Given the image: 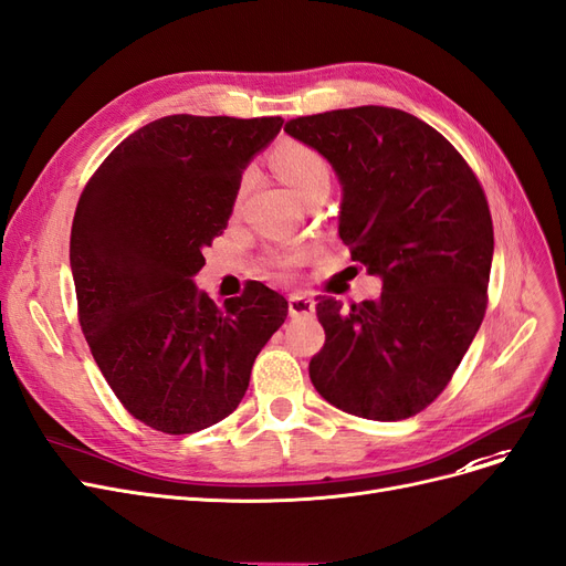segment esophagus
I'll return each instance as SVG.
<instances>
[{"label":"esophagus","mask_w":566,"mask_h":566,"mask_svg":"<svg viewBox=\"0 0 566 566\" xmlns=\"http://www.w3.org/2000/svg\"><path fill=\"white\" fill-rule=\"evenodd\" d=\"M287 311H290V316H314V311H316V302L311 300V297H306V295H290V300H287Z\"/></svg>","instance_id":"1"}]
</instances>
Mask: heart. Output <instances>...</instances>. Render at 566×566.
Listing matches in <instances>:
<instances>
[{"instance_id":"1","label":"heart","mask_w":566,"mask_h":566,"mask_svg":"<svg viewBox=\"0 0 566 566\" xmlns=\"http://www.w3.org/2000/svg\"><path fill=\"white\" fill-rule=\"evenodd\" d=\"M271 166L279 178L304 201L311 191L329 189V164L323 154L297 140H283L271 151ZM304 260L302 250H271L266 255V266L271 269H295Z\"/></svg>"}]
</instances>
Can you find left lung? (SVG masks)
Returning a JSON list of instances; mask_svg holds the SVG:
<instances>
[{
    "label": "left lung",
    "mask_w": 566,
    "mask_h": 566,
    "mask_svg": "<svg viewBox=\"0 0 566 566\" xmlns=\"http://www.w3.org/2000/svg\"><path fill=\"white\" fill-rule=\"evenodd\" d=\"M285 133L333 164L339 239L384 283L379 300H318L325 344L308 377L342 412L415 417L450 384L484 318L494 227L482 185L450 140L402 109L297 116Z\"/></svg>",
    "instance_id": "8db88e82"
}]
</instances>
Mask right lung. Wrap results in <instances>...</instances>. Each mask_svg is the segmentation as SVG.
Returning a JSON list of instances; mask_svg holds the SVG:
<instances>
[{"label": "right lung", "mask_w": 566, "mask_h": 566, "mask_svg": "<svg viewBox=\"0 0 566 566\" xmlns=\"http://www.w3.org/2000/svg\"><path fill=\"white\" fill-rule=\"evenodd\" d=\"M281 126L164 116L116 145L76 203L80 325L114 396L154 431L197 433L229 417L287 316L285 297L258 281L224 306L191 281L227 229L243 168Z\"/></svg>", "instance_id": "obj_1"}]
</instances>
